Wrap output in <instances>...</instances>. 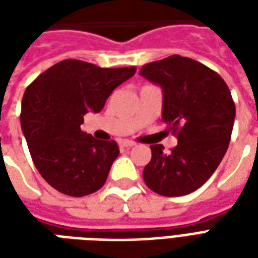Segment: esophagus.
<instances>
[{
  "mask_svg": "<svg viewBox=\"0 0 258 258\" xmlns=\"http://www.w3.org/2000/svg\"><path fill=\"white\" fill-rule=\"evenodd\" d=\"M120 145L123 146V148H133V146L135 145V142H133V141H128V140H124L120 142Z\"/></svg>",
  "mask_w": 258,
  "mask_h": 258,
  "instance_id": "34e87169",
  "label": "esophagus"
}]
</instances>
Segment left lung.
I'll return each instance as SVG.
<instances>
[{"label": "left lung", "instance_id": "left-lung-1", "mask_svg": "<svg viewBox=\"0 0 258 258\" xmlns=\"http://www.w3.org/2000/svg\"><path fill=\"white\" fill-rule=\"evenodd\" d=\"M163 88V120L178 144L166 153L151 145L144 168L148 188L162 196H184L199 189L216 171L231 141L235 103L227 83L198 60L171 55L141 68Z\"/></svg>", "mask_w": 258, "mask_h": 258}]
</instances>
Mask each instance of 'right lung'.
<instances>
[{"label":"right lung","mask_w":258,"mask_h":258,"mask_svg":"<svg viewBox=\"0 0 258 258\" xmlns=\"http://www.w3.org/2000/svg\"><path fill=\"white\" fill-rule=\"evenodd\" d=\"M135 66L99 68L66 59L41 73L25 91L20 124L41 177L60 194L81 198L105 185L118 156L116 141L81 131L88 112H101L113 90L133 77Z\"/></svg>","instance_id":"obj_1"}]
</instances>
